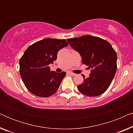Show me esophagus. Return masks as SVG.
<instances>
[{
  "instance_id": "obj_1",
  "label": "esophagus",
  "mask_w": 133,
  "mask_h": 133,
  "mask_svg": "<svg viewBox=\"0 0 133 133\" xmlns=\"http://www.w3.org/2000/svg\"><path fill=\"white\" fill-rule=\"evenodd\" d=\"M68 74H70V75H71V76H73L76 75V74H74V73H73V72H69Z\"/></svg>"
}]
</instances>
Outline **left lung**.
Listing matches in <instances>:
<instances>
[{
  "instance_id": "left-lung-1",
  "label": "left lung",
  "mask_w": 133,
  "mask_h": 133,
  "mask_svg": "<svg viewBox=\"0 0 133 133\" xmlns=\"http://www.w3.org/2000/svg\"><path fill=\"white\" fill-rule=\"evenodd\" d=\"M67 41L81 56L83 64L91 69L89 77L77 88L85 96L94 97L106 91L117 70V54L105 40L93 36L68 39Z\"/></svg>"
}]
</instances>
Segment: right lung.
I'll list each match as a JSON object with an SVG mask.
<instances>
[{"mask_svg": "<svg viewBox=\"0 0 133 133\" xmlns=\"http://www.w3.org/2000/svg\"><path fill=\"white\" fill-rule=\"evenodd\" d=\"M65 39L47 38L30 45L19 61L20 74L28 90L47 97L56 93L66 72L50 71L49 65L57 59L61 49L68 46Z\"/></svg>", "mask_w": 133, "mask_h": 133, "instance_id": "add662e5", "label": "right lung"}]
</instances>
